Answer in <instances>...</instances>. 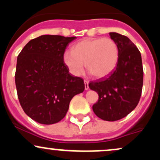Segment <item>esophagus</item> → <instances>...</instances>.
Listing matches in <instances>:
<instances>
[{"mask_svg":"<svg viewBox=\"0 0 160 160\" xmlns=\"http://www.w3.org/2000/svg\"><path fill=\"white\" fill-rule=\"evenodd\" d=\"M84 84H85V90L89 89V82L87 80H84Z\"/></svg>","mask_w":160,"mask_h":160,"instance_id":"esophagus-1","label":"esophagus"}]
</instances>
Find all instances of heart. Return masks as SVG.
<instances>
[{"mask_svg":"<svg viewBox=\"0 0 160 160\" xmlns=\"http://www.w3.org/2000/svg\"><path fill=\"white\" fill-rule=\"evenodd\" d=\"M119 61V48L111 38H91L78 42L71 52H65L63 62L70 72L80 76L86 69L95 78L108 77L114 71Z\"/></svg>","mask_w":160,"mask_h":160,"instance_id":"obj_1","label":"heart"}]
</instances>
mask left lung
Masks as SVG:
<instances>
[{"label":"left lung","instance_id":"1","mask_svg":"<svg viewBox=\"0 0 160 160\" xmlns=\"http://www.w3.org/2000/svg\"><path fill=\"white\" fill-rule=\"evenodd\" d=\"M119 48V61L108 78L89 84L98 94L92 106L97 117L106 121H117L126 117L136 108L143 86L141 53L129 38L116 32L109 33Z\"/></svg>","mask_w":160,"mask_h":160}]
</instances>
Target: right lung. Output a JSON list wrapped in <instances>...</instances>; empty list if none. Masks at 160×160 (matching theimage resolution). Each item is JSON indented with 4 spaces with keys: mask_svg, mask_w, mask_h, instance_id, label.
Masks as SVG:
<instances>
[{
    "mask_svg": "<svg viewBox=\"0 0 160 160\" xmlns=\"http://www.w3.org/2000/svg\"><path fill=\"white\" fill-rule=\"evenodd\" d=\"M76 37L45 34L31 40L17 58L15 82L25 113L40 124L56 123L65 117L74 95L85 89L63 62L66 47Z\"/></svg>",
    "mask_w": 160,
    "mask_h": 160,
    "instance_id": "add662e5",
    "label": "right lung"
}]
</instances>
